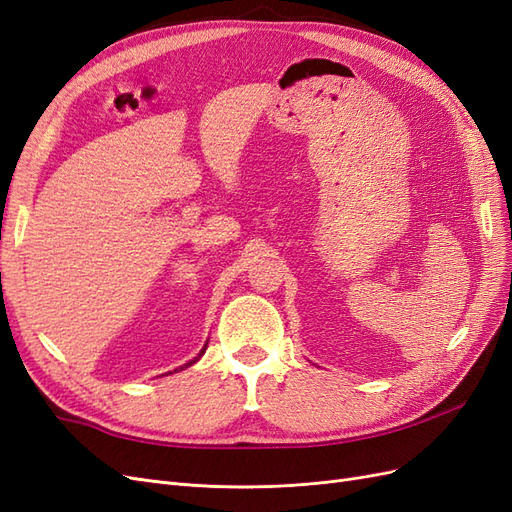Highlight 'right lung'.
<instances>
[{"label": "right lung", "mask_w": 512, "mask_h": 512, "mask_svg": "<svg viewBox=\"0 0 512 512\" xmlns=\"http://www.w3.org/2000/svg\"><path fill=\"white\" fill-rule=\"evenodd\" d=\"M205 350H207V344H205V348H203V350H200V354H198V356H194V361H190V363H185L183 367H190V365H194V363H196V361L200 359V356H203V354H205ZM183 367H181V369H183ZM175 371H177V369H175Z\"/></svg>", "instance_id": "right-lung-1"}]
</instances>
